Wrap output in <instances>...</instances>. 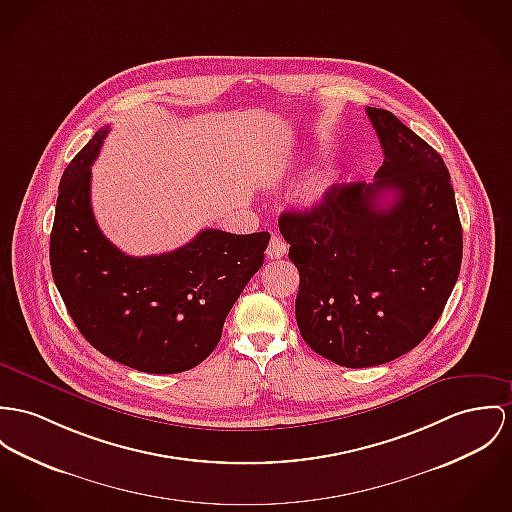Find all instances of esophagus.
I'll use <instances>...</instances> for the list:
<instances>
[{
	"label": "esophagus",
	"mask_w": 512,
	"mask_h": 512,
	"mask_svg": "<svg viewBox=\"0 0 512 512\" xmlns=\"http://www.w3.org/2000/svg\"><path fill=\"white\" fill-rule=\"evenodd\" d=\"M286 253H288L286 241H284L282 237H271V243H269V247H267V257H269V259H280V257H284Z\"/></svg>",
	"instance_id": "34e87169"
}]
</instances>
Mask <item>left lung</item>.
<instances>
[{
    "label": "left lung",
    "mask_w": 512,
    "mask_h": 512,
    "mask_svg": "<svg viewBox=\"0 0 512 512\" xmlns=\"http://www.w3.org/2000/svg\"><path fill=\"white\" fill-rule=\"evenodd\" d=\"M384 163L376 181L333 185L278 228L300 273L296 321L323 358L366 368L415 349L462 265V226L442 158L394 113L366 107Z\"/></svg>",
    "instance_id": "left-lung-1"
}]
</instances>
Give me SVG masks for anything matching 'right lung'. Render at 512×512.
<instances>
[{
  "label": "right lung",
  "instance_id": "right-lung-1",
  "mask_svg": "<svg viewBox=\"0 0 512 512\" xmlns=\"http://www.w3.org/2000/svg\"><path fill=\"white\" fill-rule=\"evenodd\" d=\"M109 126L66 167L50 234V267L79 333L99 353L148 374L195 368L222 337L241 290L265 259L271 234L202 230L187 245L132 257L99 230L91 163Z\"/></svg>",
  "mask_w": 512,
  "mask_h": 512
}]
</instances>
